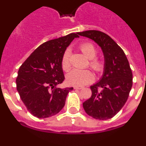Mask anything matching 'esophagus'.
Here are the masks:
<instances>
[{
    "label": "esophagus",
    "mask_w": 146,
    "mask_h": 146,
    "mask_svg": "<svg viewBox=\"0 0 146 146\" xmlns=\"http://www.w3.org/2000/svg\"><path fill=\"white\" fill-rule=\"evenodd\" d=\"M75 89H82L84 88V86H74Z\"/></svg>",
    "instance_id": "34e87169"
}]
</instances>
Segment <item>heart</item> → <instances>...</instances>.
I'll use <instances>...</instances> for the list:
<instances>
[{
    "mask_svg": "<svg viewBox=\"0 0 146 146\" xmlns=\"http://www.w3.org/2000/svg\"><path fill=\"white\" fill-rule=\"evenodd\" d=\"M80 50L89 59V66L96 73H102L104 69V62L102 60L95 57L97 54V50L93 44L90 42H84L79 45ZM62 70L68 71L70 68V51L66 50L64 52L61 60ZM93 73L89 70L73 69L66 76L68 84L72 86H83L88 84L94 80Z\"/></svg>",
    "mask_w": 146,
    "mask_h": 146,
    "instance_id": "1",
    "label": "heart"
}]
</instances>
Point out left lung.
I'll return each instance as SVG.
<instances>
[{
	"label": "left lung",
	"instance_id": "8db88e82",
	"mask_svg": "<svg viewBox=\"0 0 146 146\" xmlns=\"http://www.w3.org/2000/svg\"><path fill=\"white\" fill-rule=\"evenodd\" d=\"M77 34L97 43L104 56L103 76L99 82L91 86L92 96L83 103V107L94 119H111L125 105L133 86V73L128 60L122 49L107 34L96 30Z\"/></svg>",
	"mask_w": 146,
	"mask_h": 146
}]
</instances>
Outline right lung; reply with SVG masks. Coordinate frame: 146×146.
I'll list each match as a JSON object with an SVG mask.
<instances>
[{
	"mask_svg": "<svg viewBox=\"0 0 146 146\" xmlns=\"http://www.w3.org/2000/svg\"><path fill=\"white\" fill-rule=\"evenodd\" d=\"M77 33L47 41L38 47L18 71L16 89L32 115L47 118L57 114L65 106L71 88H57L65 79L61 60L64 52Z\"/></svg>",
	"mask_w": 146,
	"mask_h": 146,
	"instance_id": "obj_1",
	"label": "right lung"
}]
</instances>
